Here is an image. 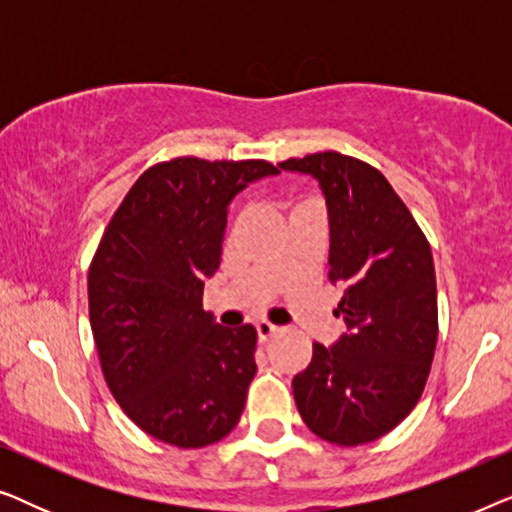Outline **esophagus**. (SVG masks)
<instances>
[{"mask_svg":"<svg viewBox=\"0 0 512 512\" xmlns=\"http://www.w3.org/2000/svg\"><path fill=\"white\" fill-rule=\"evenodd\" d=\"M256 333H258V340H261V342H270L272 338H277V335H279V328L268 324V321H261V324H256Z\"/></svg>","mask_w":512,"mask_h":512,"instance_id":"obj_1","label":"esophagus"}]
</instances>
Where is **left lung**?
I'll return each instance as SVG.
<instances>
[{
    "label": "left lung",
    "instance_id": "1",
    "mask_svg": "<svg viewBox=\"0 0 512 512\" xmlns=\"http://www.w3.org/2000/svg\"><path fill=\"white\" fill-rule=\"evenodd\" d=\"M319 179L331 216L328 279L349 333L293 377V398L314 436L373 443L415 408L438 340L431 244L377 167L338 151L279 163Z\"/></svg>",
    "mask_w": 512,
    "mask_h": 512
}]
</instances>
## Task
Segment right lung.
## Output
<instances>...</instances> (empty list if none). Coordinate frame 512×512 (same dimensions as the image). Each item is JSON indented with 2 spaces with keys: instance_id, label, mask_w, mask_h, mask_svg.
Returning a JSON list of instances; mask_svg holds the SVG:
<instances>
[{
  "instance_id": "right-lung-1",
  "label": "right lung",
  "mask_w": 512,
  "mask_h": 512,
  "mask_svg": "<svg viewBox=\"0 0 512 512\" xmlns=\"http://www.w3.org/2000/svg\"><path fill=\"white\" fill-rule=\"evenodd\" d=\"M279 170L268 160L179 156L125 195L88 270L90 328L107 387L149 436L181 450L219 443L240 422L256 375V328L202 310L221 265L228 202Z\"/></svg>"
}]
</instances>
